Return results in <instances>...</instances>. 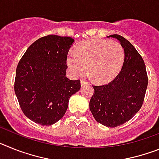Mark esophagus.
Masks as SVG:
<instances>
[{
	"label": "esophagus",
	"mask_w": 159,
	"mask_h": 159,
	"mask_svg": "<svg viewBox=\"0 0 159 159\" xmlns=\"http://www.w3.org/2000/svg\"><path fill=\"white\" fill-rule=\"evenodd\" d=\"M88 83L87 82L86 80H82L80 81V84H81V86H84V85H87Z\"/></svg>",
	"instance_id": "1"
}]
</instances>
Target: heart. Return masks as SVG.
I'll return each instance as SVG.
<instances>
[{"label": "heart", "mask_w": 159, "mask_h": 159, "mask_svg": "<svg viewBox=\"0 0 159 159\" xmlns=\"http://www.w3.org/2000/svg\"><path fill=\"white\" fill-rule=\"evenodd\" d=\"M125 60L123 46L107 40L91 39L80 43L76 52L70 51L67 64L76 76L88 72L95 82L106 84L116 78L121 71Z\"/></svg>", "instance_id": "obj_1"}]
</instances>
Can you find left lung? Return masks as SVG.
I'll list each match as a JSON object with an SVG mask.
<instances>
[{
    "label": "left lung",
    "mask_w": 159,
    "mask_h": 159,
    "mask_svg": "<svg viewBox=\"0 0 159 159\" xmlns=\"http://www.w3.org/2000/svg\"><path fill=\"white\" fill-rule=\"evenodd\" d=\"M119 40L125 52L121 71L109 84L92 86L94 94L89 107L98 123L116 127L129 121L140 110L148 78L143 58L135 48L122 36L111 35Z\"/></svg>",
    "instance_id": "left-lung-1"
}]
</instances>
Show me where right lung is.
Wrapping results in <instances>:
<instances>
[{
	"label": "right lung",
	"mask_w": 159,
	"mask_h": 159,
	"mask_svg": "<svg viewBox=\"0 0 159 159\" xmlns=\"http://www.w3.org/2000/svg\"><path fill=\"white\" fill-rule=\"evenodd\" d=\"M75 40L48 35L32 43L19 61L14 91L22 111L32 121L49 126L64 116L80 82L66 77L67 56Z\"/></svg>",
	"instance_id": "right-lung-1"
}]
</instances>
